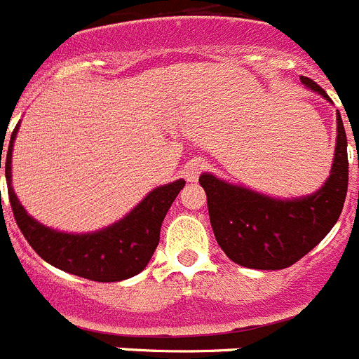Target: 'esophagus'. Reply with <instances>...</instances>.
I'll use <instances>...</instances> for the list:
<instances>
[{
  "instance_id": "34e87169",
  "label": "esophagus",
  "mask_w": 359,
  "mask_h": 359,
  "mask_svg": "<svg viewBox=\"0 0 359 359\" xmlns=\"http://www.w3.org/2000/svg\"><path fill=\"white\" fill-rule=\"evenodd\" d=\"M203 161L201 159H192V161H189V163L185 165V168H183V174H185L187 182H198V177H200V174L203 172Z\"/></svg>"
}]
</instances>
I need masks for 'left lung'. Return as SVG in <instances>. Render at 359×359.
I'll return each mask as SVG.
<instances>
[{
    "label": "left lung",
    "instance_id": "obj_1",
    "mask_svg": "<svg viewBox=\"0 0 359 359\" xmlns=\"http://www.w3.org/2000/svg\"><path fill=\"white\" fill-rule=\"evenodd\" d=\"M302 83L329 100L311 78ZM210 225L223 252L241 267L280 271L302 259L330 232L341 214L348 187L347 134L338 112L336 154L320 191L298 200H278L201 174Z\"/></svg>",
    "mask_w": 359,
    "mask_h": 359
}]
</instances>
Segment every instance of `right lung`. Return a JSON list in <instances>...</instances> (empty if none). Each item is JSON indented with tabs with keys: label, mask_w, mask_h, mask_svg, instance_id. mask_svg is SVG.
<instances>
[{
	"label": "right lung",
	"mask_w": 359,
	"mask_h": 359,
	"mask_svg": "<svg viewBox=\"0 0 359 359\" xmlns=\"http://www.w3.org/2000/svg\"><path fill=\"white\" fill-rule=\"evenodd\" d=\"M16 133L18 125L11 136L7 152L3 156L1 145L0 168L1 159H5L3 165H5L12 212L30 247L54 267L92 281L110 283L140 274L158 247L161 223L176 196L185 187V182L177 180L168 185L158 187L123 219H119L118 223L107 226L103 231L90 232V234L57 232L30 217L18 200V196L14 194L11 163Z\"/></svg>",
	"instance_id": "1"
}]
</instances>
